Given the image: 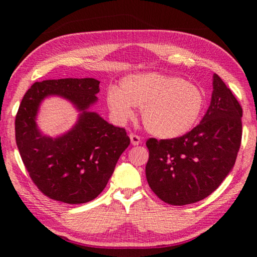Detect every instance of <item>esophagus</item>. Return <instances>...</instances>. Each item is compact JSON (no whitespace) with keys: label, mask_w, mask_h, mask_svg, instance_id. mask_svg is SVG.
<instances>
[{"label":"esophagus","mask_w":257,"mask_h":257,"mask_svg":"<svg viewBox=\"0 0 257 257\" xmlns=\"http://www.w3.org/2000/svg\"><path fill=\"white\" fill-rule=\"evenodd\" d=\"M130 142H132V144L133 145H139L142 143V139H141V137L138 136V135H135V134H132L130 135Z\"/></svg>","instance_id":"1"}]
</instances>
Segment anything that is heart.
Segmentation results:
<instances>
[{
	"label": "heart",
	"mask_w": 257,
	"mask_h": 257,
	"mask_svg": "<svg viewBox=\"0 0 257 257\" xmlns=\"http://www.w3.org/2000/svg\"><path fill=\"white\" fill-rule=\"evenodd\" d=\"M105 102L111 115L124 122L142 107L143 124L150 134L163 139L178 138L193 129L205 107L201 87L180 77L160 72L129 75L119 88L110 86Z\"/></svg>",
	"instance_id": "b5f03b06"
}]
</instances>
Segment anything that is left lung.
Here are the masks:
<instances>
[{"label": "left lung", "instance_id": "left-lung-1", "mask_svg": "<svg viewBox=\"0 0 257 257\" xmlns=\"http://www.w3.org/2000/svg\"><path fill=\"white\" fill-rule=\"evenodd\" d=\"M242 108L222 79L213 75L211 104L201 123L178 138H150L146 179L170 205H187L211 195L236 162Z\"/></svg>", "mask_w": 257, "mask_h": 257}]
</instances>
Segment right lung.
<instances>
[{"mask_svg":"<svg viewBox=\"0 0 257 257\" xmlns=\"http://www.w3.org/2000/svg\"><path fill=\"white\" fill-rule=\"evenodd\" d=\"M99 81L66 78L35 82L16 116V142L34 184L54 201L82 204L105 188L120 155L130 144L123 128L106 122L89 107L96 103ZM56 94L81 113L66 134L52 139L38 129L36 116L43 99Z\"/></svg>","mask_w":257,"mask_h":257,"instance_id":"obj_1","label":"right lung"}]
</instances>
